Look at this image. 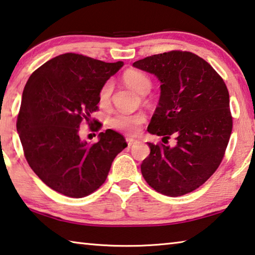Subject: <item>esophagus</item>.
Returning <instances> with one entry per match:
<instances>
[{
  "label": "esophagus",
  "mask_w": 255,
  "mask_h": 255,
  "mask_svg": "<svg viewBox=\"0 0 255 255\" xmlns=\"http://www.w3.org/2000/svg\"><path fill=\"white\" fill-rule=\"evenodd\" d=\"M127 142H128V147H131L132 144H134L136 142V140L133 139V137H127Z\"/></svg>",
  "instance_id": "1"
}]
</instances>
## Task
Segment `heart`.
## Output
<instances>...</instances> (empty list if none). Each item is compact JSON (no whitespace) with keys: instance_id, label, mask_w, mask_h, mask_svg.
I'll use <instances>...</instances> for the list:
<instances>
[{"instance_id":"heart-1","label":"heart","mask_w":255,"mask_h":255,"mask_svg":"<svg viewBox=\"0 0 255 255\" xmlns=\"http://www.w3.org/2000/svg\"><path fill=\"white\" fill-rule=\"evenodd\" d=\"M123 81L127 83L128 87L134 89L136 93L141 95L147 94L151 88V80L150 78L143 72L137 70H128L123 74ZM113 91V83L112 81H106L102 86L99 90L98 99L100 105H107L111 100ZM145 122V115L143 113H123L119 112L115 113L108 119V125L113 130L128 133V134H133L139 130L140 125Z\"/></svg>"}]
</instances>
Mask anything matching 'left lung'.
Segmentation results:
<instances>
[{
    "label": "left lung",
    "instance_id": "left-lung-1",
    "mask_svg": "<svg viewBox=\"0 0 255 255\" xmlns=\"http://www.w3.org/2000/svg\"><path fill=\"white\" fill-rule=\"evenodd\" d=\"M133 66L161 82L148 132L176 140L175 147L148 143L142 176L164 195L190 193L208 181L225 156L233 128L227 87L207 61L186 51L148 56Z\"/></svg>",
    "mask_w": 255,
    "mask_h": 255
}]
</instances>
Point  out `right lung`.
<instances>
[{"instance_id":"add662e5","label":"right lung","mask_w":255,"mask_h":255,"mask_svg":"<svg viewBox=\"0 0 255 255\" xmlns=\"http://www.w3.org/2000/svg\"><path fill=\"white\" fill-rule=\"evenodd\" d=\"M123 66L82 54L65 53L39 66L24 86L16 119L26 160L46 185L70 198H83L106 181L114 158L128 147L119 132L99 133L88 143L79 135L86 121L91 131L102 123L98 111L102 86Z\"/></svg>"}]
</instances>
